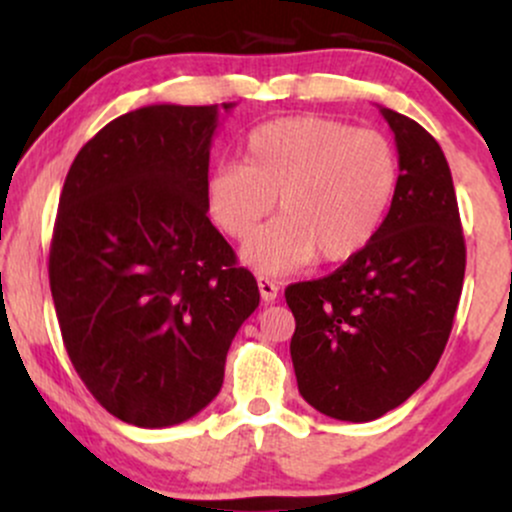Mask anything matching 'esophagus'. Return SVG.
<instances>
[{"label":"esophagus","mask_w":512,"mask_h":512,"mask_svg":"<svg viewBox=\"0 0 512 512\" xmlns=\"http://www.w3.org/2000/svg\"><path fill=\"white\" fill-rule=\"evenodd\" d=\"M257 286H260V296L264 303H272L279 296V286L272 279H267V276H257Z\"/></svg>","instance_id":"1"}]
</instances>
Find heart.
<instances>
[{"mask_svg": "<svg viewBox=\"0 0 512 512\" xmlns=\"http://www.w3.org/2000/svg\"><path fill=\"white\" fill-rule=\"evenodd\" d=\"M399 175L383 134L327 117H281L252 129L243 166H219L204 185L209 216L248 240L274 207L279 219L245 245L257 272L284 274L320 257L344 262L378 231Z\"/></svg>", "mask_w": 512, "mask_h": 512, "instance_id": "b5f03b06", "label": "heart"}]
</instances>
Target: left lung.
I'll list each match as a JSON object with an SVG mask.
<instances>
[{"instance_id": "left-lung-1", "label": "left lung", "mask_w": 512, "mask_h": 512, "mask_svg": "<svg viewBox=\"0 0 512 512\" xmlns=\"http://www.w3.org/2000/svg\"><path fill=\"white\" fill-rule=\"evenodd\" d=\"M399 178L385 221L337 272L286 289L298 392L320 414L373 421L431 378L464 281V236L450 166L419 122L380 108Z\"/></svg>"}]
</instances>
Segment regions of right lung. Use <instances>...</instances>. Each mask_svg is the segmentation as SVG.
<instances>
[{"label": "right lung", "mask_w": 512, "mask_h": 512, "mask_svg": "<svg viewBox=\"0 0 512 512\" xmlns=\"http://www.w3.org/2000/svg\"><path fill=\"white\" fill-rule=\"evenodd\" d=\"M236 103L144 105L76 154L50 245L67 354L93 397L139 428H166L219 395L257 281L207 216L219 115Z\"/></svg>", "instance_id": "1"}]
</instances>
